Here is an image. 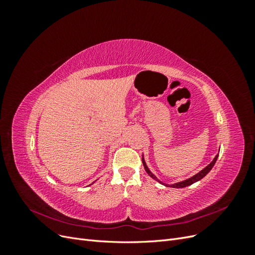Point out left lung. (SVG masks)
Segmentation results:
<instances>
[{
    "label": "left lung",
    "instance_id": "8db88e82",
    "mask_svg": "<svg viewBox=\"0 0 255 255\" xmlns=\"http://www.w3.org/2000/svg\"><path fill=\"white\" fill-rule=\"evenodd\" d=\"M217 158H218V154L217 155L215 156V158L213 159V161L212 163L210 164V165H207L203 170H201L200 171L199 173H197L196 175H194V176H191V177H189V179H187V180H185V181H182V182H179V183H175V184H172V185H168V184H164L163 182H160L157 177L154 175L150 170H149V168L146 167V165H145V161H144V159H143V156H142V164H143V167H144V170L146 171V173H148L152 179H154V180H156L157 182H159L160 184H163V185H165V186H170V187H173V188H183V187H186V186H189V185H191V184H194V183H196V182H198V181H200L201 179H203V177L210 172L211 170H212V168L214 167V165H215V163H216V160H217Z\"/></svg>",
    "mask_w": 255,
    "mask_h": 255
}]
</instances>
